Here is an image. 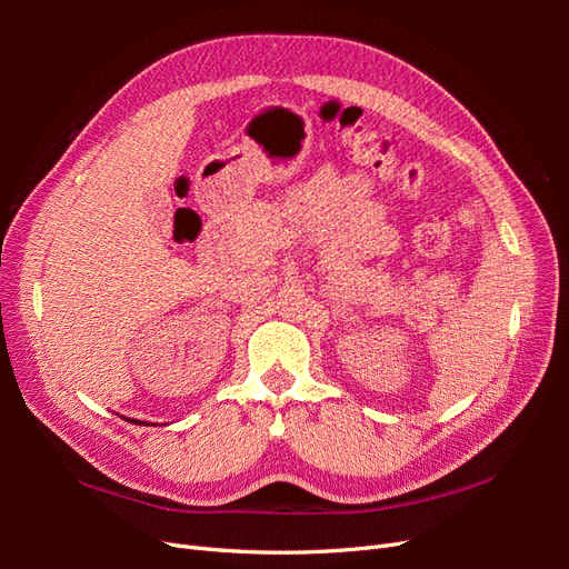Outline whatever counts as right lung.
<instances>
[{"label": "right lung", "instance_id": "1", "mask_svg": "<svg viewBox=\"0 0 569 569\" xmlns=\"http://www.w3.org/2000/svg\"><path fill=\"white\" fill-rule=\"evenodd\" d=\"M128 420V418H126ZM130 422H134V425H142V422H137V420H130ZM144 425H149V422H144Z\"/></svg>", "mask_w": 569, "mask_h": 569}]
</instances>
